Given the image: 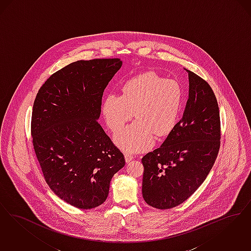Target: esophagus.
Returning <instances> with one entry per match:
<instances>
[{
	"mask_svg": "<svg viewBox=\"0 0 251 251\" xmlns=\"http://www.w3.org/2000/svg\"><path fill=\"white\" fill-rule=\"evenodd\" d=\"M125 159H126V163H129L130 161H132L134 159V156L131 154V153H126L125 154Z\"/></svg>",
	"mask_w": 251,
	"mask_h": 251,
	"instance_id": "1",
	"label": "esophagus"
}]
</instances>
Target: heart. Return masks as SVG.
I'll return each mask as SVG.
<instances>
[{
    "label": "heart",
    "instance_id": "1",
    "mask_svg": "<svg viewBox=\"0 0 251 251\" xmlns=\"http://www.w3.org/2000/svg\"><path fill=\"white\" fill-rule=\"evenodd\" d=\"M122 96L109 95L103 102V115L109 128L120 130L135 115L130 126L114 136L125 152H141L153 144L154 135L165 137L177 125L184 104V90L175 79L144 73L126 81Z\"/></svg>",
    "mask_w": 251,
    "mask_h": 251
}]
</instances>
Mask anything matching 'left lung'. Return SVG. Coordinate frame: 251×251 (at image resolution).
<instances>
[{
  "label": "left lung",
  "mask_w": 251,
  "mask_h": 251,
  "mask_svg": "<svg viewBox=\"0 0 251 251\" xmlns=\"http://www.w3.org/2000/svg\"><path fill=\"white\" fill-rule=\"evenodd\" d=\"M188 73V99L181 120L162 145L145 154L142 197L157 209L183 203L206 179L220 146L218 101L207 82Z\"/></svg>",
  "instance_id": "1"
}]
</instances>
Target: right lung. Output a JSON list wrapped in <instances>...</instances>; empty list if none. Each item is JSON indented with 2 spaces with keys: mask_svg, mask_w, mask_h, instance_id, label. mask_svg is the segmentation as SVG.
<instances>
[{
  "mask_svg": "<svg viewBox=\"0 0 251 251\" xmlns=\"http://www.w3.org/2000/svg\"><path fill=\"white\" fill-rule=\"evenodd\" d=\"M122 65L120 59L74 62L47 79L33 103V148L44 178L79 209L101 205L126 163L98 122L104 90Z\"/></svg>",
  "mask_w": 251,
  "mask_h": 251,
  "instance_id": "1",
  "label": "right lung"
}]
</instances>
